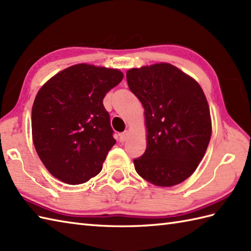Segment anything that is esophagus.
<instances>
[{"mask_svg": "<svg viewBox=\"0 0 251 251\" xmlns=\"http://www.w3.org/2000/svg\"><path fill=\"white\" fill-rule=\"evenodd\" d=\"M128 137H129V132L128 131L122 132V134L120 135V141L121 142H125L127 139H128Z\"/></svg>", "mask_w": 251, "mask_h": 251, "instance_id": "1", "label": "esophagus"}]
</instances>
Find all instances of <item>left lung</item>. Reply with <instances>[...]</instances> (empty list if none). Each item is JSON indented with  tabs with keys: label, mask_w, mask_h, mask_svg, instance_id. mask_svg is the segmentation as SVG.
I'll list each match as a JSON object with an SVG mask.
<instances>
[{
	"label": "left lung",
	"mask_w": 251,
	"mask_h": 251,
	"mask_svg": "<svg viewBox=\"0 0 251 251\" xmlns=\"http://www.w3.org/2000/svg\"><path fill=\"white\" fill-rule=\"evenodd\" d=\"M128 87L145 109L147 149L134 159L141 178L169 188L183 182L204 157L211 117L200 84L167 62L132 68Z\"/></svg>",
	"instance_id": "left-lung-1"
}]
</instances>
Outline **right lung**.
Returning a JSON list of instances; mask_svg holds the SVG:
<instances>
[{
  "mask_svg": "<svg viewBox=\"0 0 251 251\" xmlns=\"http://www.w3.org/2000/svg\"><path fill=\"white\" fill-rule=\"evenodd\" d=\"M124 77L119 69L78 63L58 72L36 94L32 140L50 175L68 184L97 176L116 140L105 94Z\"/></svg>",
  "mask_w": 251,
  "mask_h": 251,
  "instance_id": "right-lung-1",
  "label": "right lung"
}]
</instances>
